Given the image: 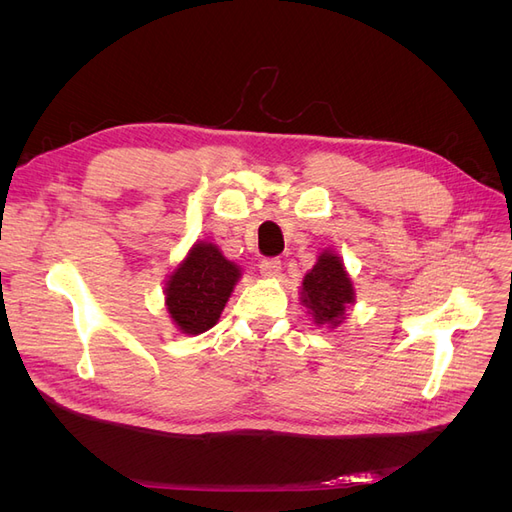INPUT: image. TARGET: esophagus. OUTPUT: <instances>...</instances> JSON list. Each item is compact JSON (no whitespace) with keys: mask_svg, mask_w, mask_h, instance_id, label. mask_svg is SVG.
Here are the masks:
<instances>
[{"mask_svg":"<svg viewBox=\"0 0 512 512\" xmlns=\"http://www.w3.org/2000/svg\"><path fill=\"white\" fill-rule=\"evenodd\" d=\"M282 271V260L280 258H267L260 262V273L265 277H277Z\"/></svg>","mask_w":512,"mask_h":512,"instance_id":"obj_1","label":"esophagus"}]
</instances>
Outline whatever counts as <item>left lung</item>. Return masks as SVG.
Instances as JSON below:
<instances>
[{
    "label": "left lung",
    "mask_w": 512,
    "mask_h": 512,
    "mask_svg": "<svg viewBox=\"0 0 512 512\" xmlns=\"http://www.w3.org/2000/svg\"><path fill=\"white\" fill-rule=\"evenodd\" d=\"M299 301L316 327L337 329L346 320L350 307L356 303L354 282L342 256L331 247L322 250L316 265L305 273Z\"/></svg>",
    "instance_id": "obj_1"
}]
</instances>
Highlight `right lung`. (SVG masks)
<instances>
[{
  "mask_svg": "<svg viewBox=\"0 0 512 512\" xmlns=\"http://www.w3.org/2000/svg\"><path fill=\"white\" fill-rule=\"evenodd\" d=\"M241 267L211 241H196L179 265L166 275L164 307L183 335H200L218 324Z\"/></svg>",
  "mask_w": 512,
  "mask_h": 512,
  "instance_id": "add662e5",
  "label": "right lung"
}]
</instances>
